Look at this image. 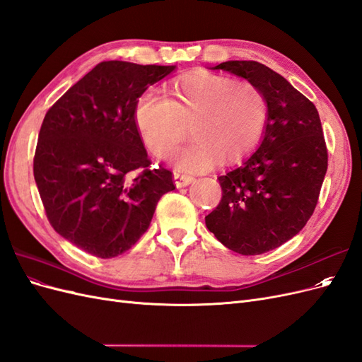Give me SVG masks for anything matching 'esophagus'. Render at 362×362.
Returning a JSON list of instances; mask_svg holds the SVG:
<instances>
[{"instance_id":"34e87169","label":"esophagus","mask_w":362,"mask_h":362,"mask_svg":"<svg viewBox=\"0 0 362 362\" xmlns=\"http://www.w3.org/2000/svg\"><path fill=\"white\" fill-rule=\"evenodd\" d=\"M173 180H175V185H177L178 189H181V187H185V185H189L193 181V177H190V175L181 173L178 170H175L173 172Z\"/></svg>"}]
</instances>
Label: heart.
Masks as SVG:
<instances>
[{
	"label": "heart",
	"instance_id": "b5f03b06",
	"mask_svg": "<svg viewBox=\"0 0 362 362\" xmlns=\"http://www.w3.org/2000/svg\"><path fill=\"white\" fill-rule=\"evenodd\" d=\"M134 120L141 140L156 157H166L187 136L193 140L175 154L185 172L233 164L254 152L266 133L269 101L258 86L210 72L185 75L169 100L141 95Z\"/></svg>",
	"mask_w": 362,
	"mask_h": 362
}]
</instances>
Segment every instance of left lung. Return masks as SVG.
<instances>
[{
    "mask_svg": "<svg viewBox=\"0 0 362 362\" xmlns=\"http://www.w3.org/2000/svg\"><path fill=\"white\" fill-rule=\"evenodd\" d=\"M254 83L269 101L258 149L218 182L222 199L205 225L228 249L259 255L276 249L310 221L327 170V149L315 105L278 72L258 62L217 64Z\"/></svg>",
    "mask_w": 362,
    "mask_h": 362,
    "instance_id": "left-lung-1",
    "label": "left lung"
}]
</instances>
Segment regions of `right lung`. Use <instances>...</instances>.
Returning a JSON list of instances; mask_svg holds the SVG:
<instances>
[{"instance_id": "1", "label": "right lung", "mask_w": 362, "mask_h": 362, "mask_svg": "<svg viewBox=\"0 0 362 362\" xmlns=\"http://www.w3.org/2000/svg\"><path fill=\"white\" fill-rule=\"evenodd\" d=\"M177 66L103 62L43 119L33 172L51 226L98 258L124 254L146 233L172 172L149 169L134 120L139 98Z\"/></svg>"}]
</instances>
